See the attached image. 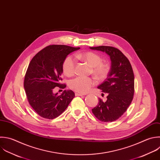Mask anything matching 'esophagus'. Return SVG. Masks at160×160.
<instances>
[{"label":"esophagus","instance_id":"34e87169","mask_svg":"<svg viewBox=\"0 0 160 160\" xmlns=\"http://www.w3.org/2000/svg\"><path fill=\"white\" fill-rule=\"evenodd\" d=\"M75 95L76 96H83V95H84V94H81V93H79V92H76L75 93Z\"/></svg>","mask_w":160,"mask_h":160}]
</instances>
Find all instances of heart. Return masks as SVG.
Segmentation results:
<instances>
[{
  "label": "heart",
  "instance_id": "b5f03b06",
  "mask_svg": "<svg viewBox=\"0 0 160 160\" xmlns=\"http://www.w3.org/2000/svg\"><path fill=\"white\" fill-rule=\"evenodd\" d=\"M76 58L86 62L92 67V72L98 78H105L109 72V65L101 62V56L97 53L88 51L76 54ZM75 61L72 56H68L64 61L62 69L67 76H72L75 73ZM95 81L89 77L79 76L70 82V88L79 93H86L94 84Z\"/></svg>",
  "mask_w": 160,
  "mask_h": 160
}]
</instances>
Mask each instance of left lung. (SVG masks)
I'll return each instance as SVG.
<instances>
[{
    "mask_svg": "<svg viewBox=\"0 0 160 160\" xmlns=\"http://www.w3.org/2000/svg\"><path fill=\"white\" fill-rule=\"evenodd\" d=\"M106 53L111 62V69L106 80L98 86L107 93V100H99L92 109L94 116L101 121L112 122L120 118L131 103L134 91V76L128 58L118 49L101 46L89 48Z\"/></svg>",
    "mask_w": 160,
    "mask_h": 160,
    "instance_id": "left-lung-1",
    "label": "left lung"
}]
</instances>
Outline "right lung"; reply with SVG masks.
Segmentation results:
<instances>
[{"instance_id": "obj_1", "label": "right lung", "mask_w": 160, "mask_h": 160, "mask_svg": "<svg viewBox=\"0 0 160 160\" xmlns=\"http://www.w3.org/2000/svg\"><path fill=\"white\" fill-rule=\"evenodd\" d=\"M79 49L51 45L36 54L30 62L24 86L30 105L40 116L49 119L57 118L74 98L71 90H64L59 96L53 92L56 87H66L61 83L64 61L68 55Z\"/></svg>"}]
</instances>
